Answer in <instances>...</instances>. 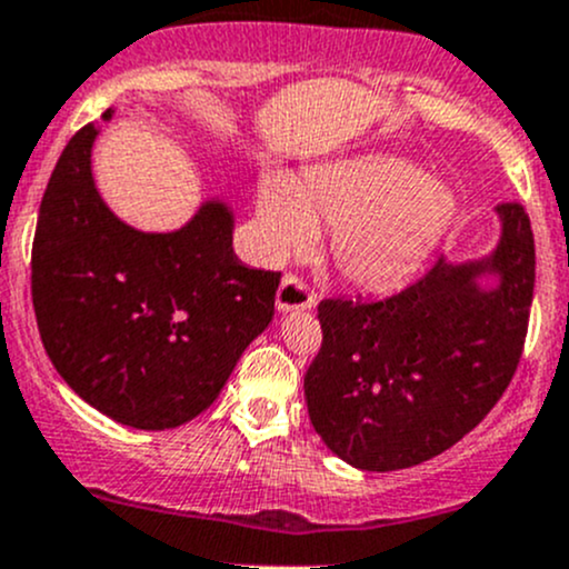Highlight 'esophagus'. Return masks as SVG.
<instances>
[{
	"label": "esophagus",
	"instance_id": "esophagus-1",
	"mask_svg": "<svg viewBox=\"0 0 569 569\" xmlns=\"http://www.w3.org/2000/svg\"><path fill=\"white\" fill-rule=\"evenodd\" d=\"M280 313H289V310H310L316 305V295L308 289L302 278L297 274H286L278 286V297H274Z\"/></svg>",
	"mask_w": 569,
	"mask_h": 569
}]
</instances>
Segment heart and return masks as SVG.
Masks as SVG:
<instances>
[{"label":"heart","mask_w":569,"mask_h":569,"mask_svg":"<svg viewBox=\"0 0 569 569\" xmlns=\"http://www.w3.org/2000/svg\"><path fill=\"white\" fill-rule=\"evenodd\" d=\"M458 199L445 182L392 154H357L302 177L269 174L256 199V244L283 259L332 229L338 272L365 291L409 283L456 223Z\"/></svg>","instance_id":"1"}]
</instances>
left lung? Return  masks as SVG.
Masks as SVG:
<instances>
[{
	"mask_svg": "<svg viewBox=\"0 0 569 569\" xmlns=\"http://www.w3.org/2000/svg\"><path fill=\"white\" fill-rule=\"evenodd\" d=\"M486 259L433 267L387 300H321L325 340L305 373L316 433L365 471L409 469L480 426L523 355L535 295V234L518 201L496 207ZM500 283L480 290L476 280Z\"/></svg>",
	"mask_w": 569,
	"mask_h": 569,
	"instance_id": "1",
	"label": "left lung"
}]
</instances>
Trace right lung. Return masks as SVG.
I'll use <instances>...</instances> for the list:
<instances>
[{
  "mask_svg": "<svg viewBox=\"0 0 569 569\" xmlns=\"http://www.w3.org/2000/svg\"><path fill=\"white\" fill-rule=\"evenodd\" d=\"M98 133L83 124L68 141L40 201L38 330L57 373L89 406L130 428H177L212 406L267 330L280 272L237 259L223 201L201 204L169 234L122 223L94 188Z\"/></svg>",
  "mask_w": 569,
  "mask_h": 569,
  "instance_id": "right-lung-1",
  "label": "right lung"
}]
</instances>
